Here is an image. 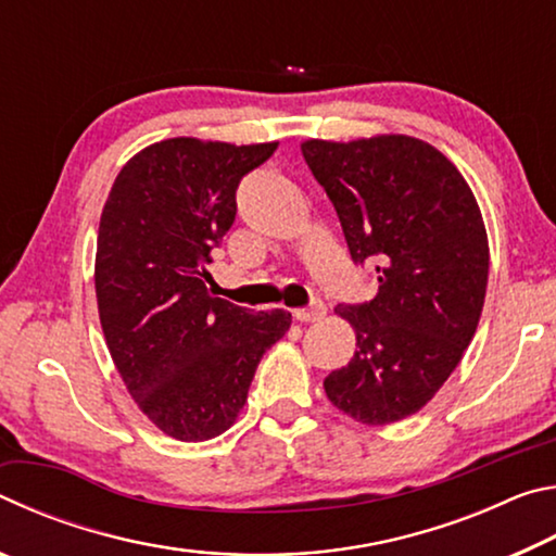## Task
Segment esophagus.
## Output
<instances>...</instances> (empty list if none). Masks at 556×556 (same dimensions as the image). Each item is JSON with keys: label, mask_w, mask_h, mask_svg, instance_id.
<instances>
[{"label": "esophagus", "mask_w": 556, "mask_h": 556, "mask_svg": "<svg viewBox=\"0 0 556 556\" xmlns=\"http://www.w3.org/2000/svg\"><path fill=\"white\" fill-rule=\"evenodd\" d=\"M294 316H296V321H304V324L321 321V318L326 316V304H324V301H314L312 306H306V308H296Z\"/></svg>", "instance_id": "34e87169"}]
</instances>
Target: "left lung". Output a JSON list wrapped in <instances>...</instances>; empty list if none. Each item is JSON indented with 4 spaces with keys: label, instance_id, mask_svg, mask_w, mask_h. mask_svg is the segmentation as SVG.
I'll use <instances>...</instances> for the list:
<instances>
[{
    "label": "left lung",
    "instance_id": "obj_1",
    "mask_svg": "<svg viewBox=\"0 0 556 556\" xmlns=\"http://www.w3.org/2000/svg\"><path fill=\"white\" fill-rule=\"evenodd\" d=\"M357 265L375 262L378 294L341 304L355 355L324 380L326 397L368 427L417 414L434 397L481 321L488 235L476 195L448 159L407 135L306 139Z\"/></svg>",
    "mask_w": 556,
    "mask_h": 556
}]
</instances>
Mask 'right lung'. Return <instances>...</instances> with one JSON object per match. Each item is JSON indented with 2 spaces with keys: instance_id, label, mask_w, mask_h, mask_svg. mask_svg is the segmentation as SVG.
Segmentation results:
<instances>
[{
  "instance_id": "obj_1",
  "label": "right lung",
  "mask_w": 556,
  "mask_h": 556,
  "mask_svg": "<svg viewBox=\"0 0 556 556\" xmlns=\"http://www.w3.org/2000/svg\"><path fill=\"white\" fill-rule=\"evenodd\" d=\"M277 142L174 137L122 166L100 215L96 294L112 363L149 421L178 441L230 429L291 314L213 296L203 277L238 213L235 191Z\"/></svg>"
}]
</instances>
